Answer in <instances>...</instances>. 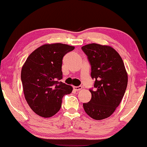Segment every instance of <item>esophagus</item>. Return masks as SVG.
<instances>
[{"instance_id": "obj_1", "label": "esophagus", "mask_w": 147, "mask_h": 147, "mask_svg": "<svg viewBox=\"0 0 147 147\" xmlns=\"http://www.w3.org/2000/svg\"><path fill=\"white\" fill-rule=\"evenodd\" d=\"M73 89L75 90V91H79L82 89V86H74Z\"/></svg>"}]
</instances>
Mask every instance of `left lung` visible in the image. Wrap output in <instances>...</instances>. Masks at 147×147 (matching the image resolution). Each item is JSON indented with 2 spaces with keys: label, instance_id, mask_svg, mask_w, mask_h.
Returning a JSON list of instances; mask_svg holds the SVG:
<instances>
[{
  "label": "left lung",
  "instance_id": "left-lung-1",
  "mask_svg": "<svg viewBox=\"0 0 147 147\" xmlns=\"http://www.w3.org/2000/svg\"><path fill=\"white\" fill-rule=\"evenodd\" d=\"M91 65V77L95 79L92 98L84 103L88 116L94 120L109 117L121 103L128 82L124 63L110 46L89 44L81 47Z\"/></svg>",
  "mask_w": 147,
  "mask_h": 147
}]
</instances>
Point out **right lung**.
<instances>
[{
  "label": "right lung",
  "instance_id": "1",
  "mask_svg": "<svg viewBox=\"0 0 147 147\" xmlns=\"http://www.w3.org/2000/svg\"><path fill=\"white\" fill-rule=\"evenodd\" d=\"M75 47L65 44H46L28 57L21 70L25 99L35 114L44 118L54 116L61 108L62 98L72 87L61 81L62 59Z\"/></svg>",
  "mask_w": 147,
  "mask_h": 147
}]
</instances>
